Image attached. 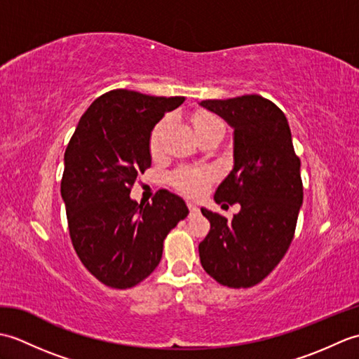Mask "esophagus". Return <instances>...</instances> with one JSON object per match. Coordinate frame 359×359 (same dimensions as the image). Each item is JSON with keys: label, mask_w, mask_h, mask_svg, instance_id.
Wrapping results in <instances>:
<instances>
[{"label": "esophagus", "mask_w": 359, "mask_h": 359, "mask_svg": "<svg viewBox=\"0 0 359 359\" xmlns=\"http://www.w3.org/2000/svg\"><path fill=\"white\" fill-rule=\"evenodd\" d=\"M188 208H189V216H197L201 212L199 207H197L196 203H188Z\"/></svg>", "instance_id": "34e87169"}]
</instances>
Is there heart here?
<instances>
[{"mask_svg":"<svg viewBox=\"0 0 359 359\" xmlns=\"http://www.w3.org/2000/svg\"><path fill=\"white\" fill-rule=\"evenodd\" d=\"M168 123H170V120L165 118L160 121V123H157L154 129H152L151 139H149V149L154 156L158 154L160 149H162V139L168 128ZM193 126H194L196 134L202 131H208V129H212V128H224L220 118L216 117L215 114H210V112H197L193 117ZM172 180H174V185L177 187L180 191H184L189 196H199L205 191V188L208 185L210 174L207 171L185 170L175 174Z\"/></svg>","mask_w":359,"mask_h":359,"instance_id":"heart-1","label":"heart"}]
</instances>
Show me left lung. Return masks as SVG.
Wrapping results in <instances>:
<instances>
[{"mask_svg": "<svg viewBox=\"0 0 359 359\" xmlns=\"http://www.w3.org/2000/svg\"><path fill=\"white\" fill-rule=\"evenodd\" d=\"M201 106L233 128L234 165L215 201L241 205L231 220L202 208L211 228L199 243L201 264L219 284L248 288L269 276L293 241L304 197L301 160L284 112L266 98L242 95Z\"/></svg>", "mask_w": 359, "mask_h": 359, "instance_id": "obj_1", "label": "left lung"}]
</instances>
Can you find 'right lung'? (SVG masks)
I'll return each mask as SVG.
<instances>
[{
	"mask_svg": "<svg viewBox=\"0 0 359 359\" xmlns=\"http://www.w3.org/2000/svg\"><path fill=\"white\" fill-rule=\"evenodd\" d=\"M185 97L116 89L83 114L65 152L62 197L72 245L83 265L112 288H129L156 270L166 234L188 216L185 201L160 189L152 202L131 199L151 166L149 139Z\"/></svg>",
	"mask_w": 359,
	"mask_h": 359,
	"instance_id": "obj_1",
	"label": "right lung"
}]
</instances>
